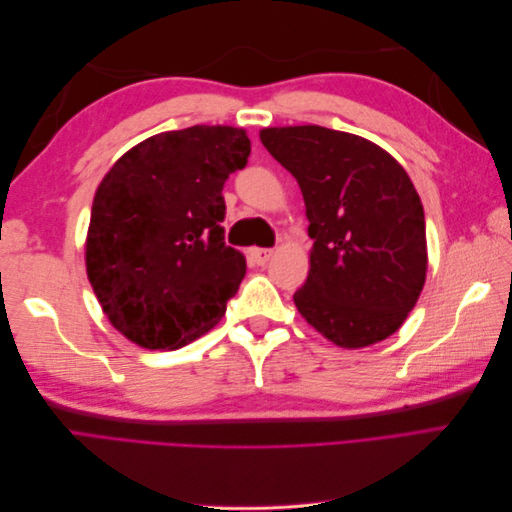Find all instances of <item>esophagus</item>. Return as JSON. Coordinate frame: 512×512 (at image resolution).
Returning a JSON list of instances; mask_svg holds the SVG:
<instances>
[{
	"mask_svg": "<svg viewBox=\"0 0 512 512\" xmlns=\"http://www.w3.org/2000/svg\"><path fill=\"white\" fill-rule=\"evenodd\" d=\"M250 256H252V260L256 262V265L262 267V265H267V262L271 260L273 252H271V250H265V247H252Z\"/></svg>",
	"mask_w": 512,
	"mask_h": 512,
	"instance_id": "esophagus-1",
	"label": "esophagus"
}]
</instances>
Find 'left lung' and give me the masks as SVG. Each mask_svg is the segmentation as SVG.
Wrapping results in <instances>:
<instances>
[{
  "label": "left lung",
  "mask_w": 512,
  "mask_h": 512,
  "mask_svg": "<svg viewBox=\"0 0 512 512\" xmlns=\"http://www.w3.org/2000/svg\"><path fill=\"white\" fill-rule=\"evenodd\" d=\"M260 141L297 179L314 239L299 314L342 348L393 335L427 275L425 213L406 170L367 138L322 126L265 128Z\"/></svg>",
  "instance_id": "obj_1"
}]
</instances>
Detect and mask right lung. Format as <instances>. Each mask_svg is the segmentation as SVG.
Listing matches in <instances>:
<instances>
[{
    "mask_svg": "<svg viewBox=\"0 0 512 512\" xmlns=\"http://www.w3.org/2000/svg\"><path fill=\"white\" fill-rule=\"evenodd\" d=\"M245 130L192 126L138 143L91 207L87 277L113 327L149 350L213 329L245 275L224 241V183L250 158Z\"/></svg>",
    "mask_w": 512,
    "mask_h": 512,
    "instance_id": "right-lung-1",
    "label": "right lung"
}]
</instances>
